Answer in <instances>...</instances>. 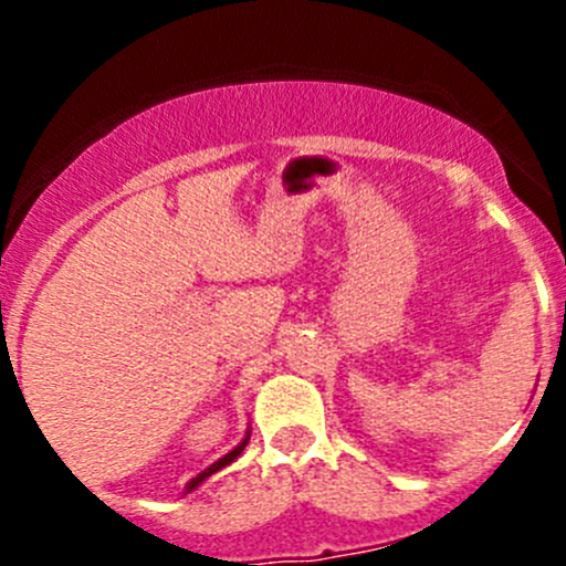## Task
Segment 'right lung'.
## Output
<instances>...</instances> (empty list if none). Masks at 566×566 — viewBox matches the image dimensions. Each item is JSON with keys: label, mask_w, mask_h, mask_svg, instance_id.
<instances>
[{"label": "right lung", "mask_w": 566, "mask_h": 566, "mask_svg": "<svg viewBox=\"0 0 566 566\" xmlns=\"http://www.w3.org/2000/svg\"><path fill=\"white\" fill-rule=\"evenodd\" d=\"M247 443H249V438H243V443H241V447H235V449H232V452H230V454H224V458H221V460H216V462H213V465H210V468H208V471H202V473H199V476H193V479H191V482H188L186 493H191V490H193V488H197V484H199V482H202V479H208V476H210V473H216V471H219V468L230 465V462H232V460H235V458H238V454H241V452H243V449H247Z\"/></svg>", "instance_id": "right-lung-1"}]
</instances>
